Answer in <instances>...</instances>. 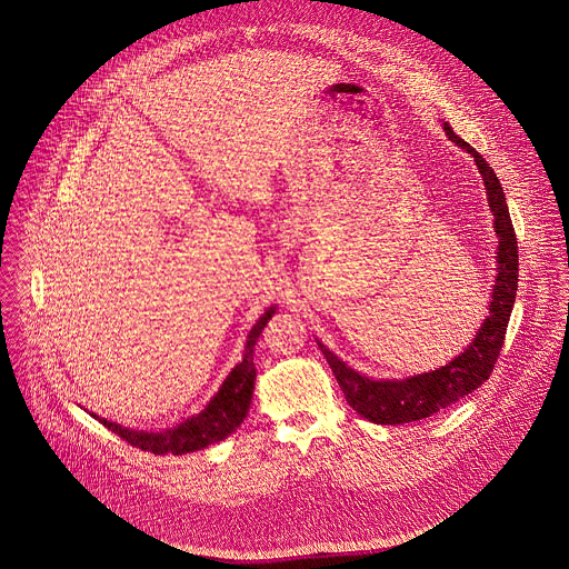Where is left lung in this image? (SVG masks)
Returning <instances> with one entry per match:
<instances>
[{
    "instance_id": "left-lung-1",
    "label": "left lung",
    "mask_w": 569,
    "mask_h": 569,
    "mask_svg": "<svg viewBox=\"0 0 569 569\" xmlns=\"http://www.w3.org/2000/svg\"><path fill=\"white\" fill-rule=\"evenodd\" d=\"M449 140L465 149L482 176L489 211L493 216V231L498 238L496 251V280L491 289L489 311L476 331L473 340L460 351L451 362L438 367L427 373L409 376L402 380H373L356 369L347 367L333 351H329L320 340L318 347L325 353L347 402L367 420L376 425H405L413 420L429 418L431 413L449 407L451 402L465 398L476 387H480L489 373L493 371L496 358L500 353L507 322L511 316V307L516 300L518 287V244L511 227L509 209L505 202L502 187L493 173V169L485 162V158L460 140L451 127L442 124Z\"/></svg>"
}]
</instances>
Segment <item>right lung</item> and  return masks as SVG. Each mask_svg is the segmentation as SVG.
<instances>
[{
	"label": "right lung",
	"instance_id": "right-lung-1",
	"mask_svg": "<svg viewBox=\"0 0 569 569\" xmlns=\"http://www.w3.org/2000/svg\"><path fill=\"white\" fill-rule=\"evenodd\" d=\"M273 313H276V307H269L258 318V322L251 327V331L247 336L242 360L231 369V373L227 376V380L222 382L218 393L209 400V405L200 413L187 418L184 422H180L171 429H162V431H138V429H129L118 422H111L107 418H98V416L96 418L104 427L116 431L120 438L129 440L133 447H140L144 451H153V453L182 456V453L198 451L213 442L224 440L229 433L236 431V427H240V422L249 413V405L253 398V385H256L253 351H256V342H258L262 329L267 327V322L271 320Z\"/></svg>",
	"mask_w": 569,
	"mask_h": 569
}]
</instances>
